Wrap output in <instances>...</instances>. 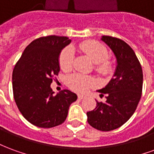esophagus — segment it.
I'll list each match as a JSON object with an SVG mask.
<instances>
[{
	"instance_id": "obj_1",
	"label": "esophagus",
	"mask_w": 154,
	"mask_h": 154,
	"mask_svg": "<svg viewBox=\"0 0 154 154\" xmlns=\"http://www.w3.org/2000/svg\"><path fill=\"white\" fill-rule=\"evenodd\" d=\"M84 97H84L83 95H80V94H78V95H77V98H78L79 100H82V99H83Z\"/></svg>"
}]
</instances>
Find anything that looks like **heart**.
Listing matches in <instances>:
<instances>
[{
	"mask_svg": "<svg viewBox=\"0 0 154 154\" xmlns=\"http://www.w3.org/2000/svg\"><path fill=\"white\" fill-rule=\"evenodd\" d=\"M78 49L86 54L91 60L95 63L94 69L97 73L107 77L113 72L112 61L109 59V54L106 48L96 41H84L78 45ZM74 52L72 48H65L59 57V65L62 70L69 72L72 68ZM67 85L70 89L79 93H85L96 85L94 78L91 76L81 73H74L67 77Z\"/></svg>",
	"mask_w": 154,
	"mask_h": 154,
	"instance_id": "1",
	"label": "heart"
}]
</instances>
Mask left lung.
<instances>
[{
	"label": "left lung",
	"instance_id": "8db88e82",
	"mask_svg": "<svg viewBox=\"0 0 154 154\" xmlns=\"http://www.w3.org/2000/svg\"><path fill=\"white\" fill-rule=\"evenodd\" d=\"M101 40L113 51L117 60L114 77L98 91L106 95L105 102L88 111L87 122L100 131H110L127 122L138 106L143 89V71L135 53L125 41L104 35Z\"/></svg>",
	"mask_w": 154,
	"mask_h": 154
}]
</instances>
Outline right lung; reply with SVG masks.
<instances>
[{"label":"right lung","mask_w":154,"mask_h":154,"mask_svg":"<svg viewBox=\"0 0 154 154\" xmlns=\"http://www.w3.org/2000/svg\"><path fill=\"white\" fill-rule=\"evenodd\" d=\"M71 40L48 35L32 41L15 64L12 74L13 95L22 116L32 125L52 128L63 124L77 95L63 90L54 95L50 85L60 71L61 50Z\"/></svg>","instance_id":"add662e5"}]
</instances>
